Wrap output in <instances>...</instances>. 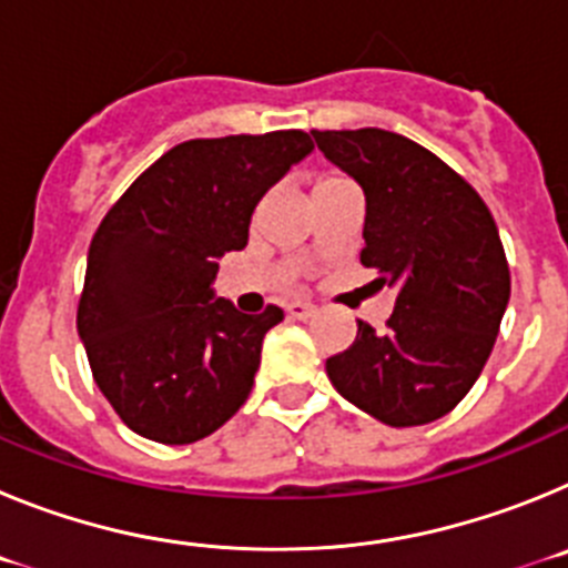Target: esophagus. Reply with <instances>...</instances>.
<instances>
[{"label":"esophagus","instance_id":"34e87169","mask_svg":"<svg viewBox=\"0 0 568 568\" xmlns=\"http://www.w3.org/2000/svg\"><path fill=\"white\" fill-rule=\"evenodd\" d=\"M287 315L290 318H310V315H315V304H310V301H293V304H287Z\"/></svg>","mask_w":568,"mask_h":568}]
</instances>
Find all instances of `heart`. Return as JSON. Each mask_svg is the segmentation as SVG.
Returning <instances> with one entry per match:
<instances>
[{
    "label": "heart",
    "mask_w": 568,
    "mask_h": 568,
    "mask_svg": "<svg viewBox=\"0 0 568 568\" xmlns=\"http://www.w3.org/2000/svg\"><path fill=\"white\" fill-rule=\"evenodd\" d=\"M333 179H341V175H324L321 182H333ZM321 182H318V184H321Z\"/></svg>",
    "instance_id": "b5f03b06"
}]
</instances>
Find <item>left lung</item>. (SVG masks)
Listing matches in <instances>:
<instances>
[{
	"label": "left lung",
	"mask_w": 568,
	"mask_h": 568,
	"mask_svg": "<svg viewBox=\"0 0 568 568\" xmlns=\"http://www.w3.org/2000/svg\"><path fill=\"white\" fill-rule=\"evenodd\" d=\"M318 150L366 199L361 264L395 287L384 333L358 321L327 375L389 426L444 418L484 373L509 304V264L489 207L464 175L406 135L313 130Z\"/></svg>",
	"instance_id": "8db88e82"
}]
</instances>
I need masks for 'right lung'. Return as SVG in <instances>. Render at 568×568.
Masks as SVG:
<instances>
[{"mask_svg":"<svg viewBox=\"0 0 568 568\" xmlns=\"http://www.w3.org/2000/svg\"><path fill=\"white\" fill-rule=\"evenodd\" d=\"M304 130L190 139L150 164L90 241L77 329L93 381L142 438L193 444L253 389L261 341L284 318L215 298L219 258L247 247L255 204L313 153Z\"/></svg>","mask_w":568,"mask_h":568,"instance_id":"obj_1","label":"right lung"}]
</instances>
